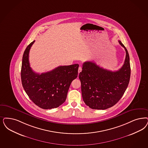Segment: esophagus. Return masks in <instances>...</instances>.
Masks as SVG:
<instances>
[{"instance_id": "1", "label": "esophagus", "mask_w": 148, "mask_h": 148, "mask_svg": "<svg viewBox=\"0 0 148 148\" xmlns=\"http://www.w3.org/2000/svg\"><path fill=\"white\" fill-rule=\"evenodd\" d=\"M82 71V67L81 66H79V69H78V73H80L81 71Z\"/></svg>"}]
</instances>
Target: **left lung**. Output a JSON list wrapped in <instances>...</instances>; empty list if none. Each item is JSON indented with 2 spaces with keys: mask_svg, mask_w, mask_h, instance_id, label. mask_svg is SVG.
I'll return each instance as SVG.
<instances>
[{
  "mask_svg": "<svg viewBox=\"0 0 148 148\" xmlns=\"http://www.w3.org/2000/svg\"><path fill=\"white\" fill-rule=\"evenodd\" d=\"M126 58L122 67L112 71L100 67L92 62H85L79 77L82 97L87 106L93 109L104 110L116 104L123 95L131 75L130 57L125 46Z\"/></svg>",
  "mask_w": 148,
  "mask_h": 148,
  "instance_id": "1",
  "label": "left lung"
}]
</instances>
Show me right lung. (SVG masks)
<instances>
[{
  "mask_svg": "<svg viewBox=\"0 0 148 148\" xmlns=\"http://www.w3.org/2000/svg\"><path fill=\"white\" fill-rule=\"evenodd\" d=\"M35 40L26 47L21 66L23 87L33 102L39 107L51 109L65 102L71 82L77 78L79 64L59 66L44 73H36L30 66L29 53Z\"/></svg>",
  "mask_w": 148,
  "mask_h": 148,
  "instance_id": "obj_1",
  "label": "right lung"
}]
</instances>
